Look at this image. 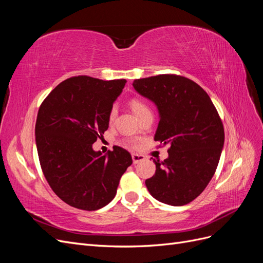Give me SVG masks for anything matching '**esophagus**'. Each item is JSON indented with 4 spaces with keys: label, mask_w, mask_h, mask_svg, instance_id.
I'll use <instances>...</instances> for the list:
<instances>
[{
    "label": "esophagus",
    "mask_w": 263,
    "mask_h": 263,
    "mask_svg": "<svg viewBox=\"0 0 263 263\" xmlns=\"http://www.w3.org/2000/svg\"><path fill=\"white\" fill-rule=\"evenodd\" d=\"M132 158H133V162H134L135 164L145 160V156H142V155H138V154H133V155H132Z\"/></svg>",
    "instance_id": "obj_1"
}]
</instances>
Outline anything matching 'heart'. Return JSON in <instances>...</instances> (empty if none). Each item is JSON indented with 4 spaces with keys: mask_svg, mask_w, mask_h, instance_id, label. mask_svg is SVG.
Segmentation results:
<instances>
[{
    "mask_svg": "<svg viewBox=\"0 0 263 263\" xmlns=\"http://www.w3.org/2000/svg\"><path fill=\"white\" fill-rule=\"evenodd\" d=\"M130 107H132V109H133V112L137 115L138 118H139L141 115H144V114L150 112V109H149V107L147 106L146 103H144V102L140 101V100H133V101L130 102ZM116 114H117V108H116V106H113L112 108H110L109 114H108V121H109L110 123H112V122L114 121V119H115Z\"/></svg>",
    "mask_w": 263,
    "mask_h": 263,
    "instance_id": "1",
    "label": "heart"
}]
</instances>
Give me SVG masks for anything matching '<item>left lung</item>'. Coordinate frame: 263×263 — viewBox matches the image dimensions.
I'll use <instances>...</instances> for the list:
<instances>
[{"instance_id":"obj_1","label":"left lung","mask_w":263,"mask_h":263,"mask_svg":"<svg viewBox=\"0 0 263 263\" xmlns=\"http://www.w3.org/2000/svg\"><path fill=\"white\" fill-rule=\"evenodd\" d=\"M133 86L157 106L155 140L170 145L163 162L154 159L156 173L146 180L149 193L172 206L192 202L212 180L224 147V127L216 108L200 85L181 76L138 79Z\"/></svg>"}]
</instances>
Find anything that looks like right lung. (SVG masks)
Here are the masks:
<instances>
[{
    "label": "right lung",
    "instance_id": "add662e5",
    "mask_svg": "<svg viewBox=\"0 0 263 263\" xmlns=\"http://www.w3.org/2000/svg\"><path fill=\"white\" fill-rule=\"evenodd\" d=\"M125 83L73 77L55 86L39 107L35 136L42 170L53 192L76 209L104 208L133 163L121 147L105 155L92 147L108 128L109 110Z\"/></svg>",
    "mask_w": 263,
    "mask_h": 263
}]
</instances>
